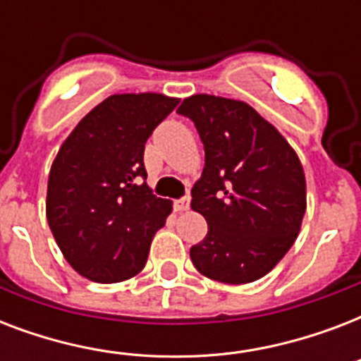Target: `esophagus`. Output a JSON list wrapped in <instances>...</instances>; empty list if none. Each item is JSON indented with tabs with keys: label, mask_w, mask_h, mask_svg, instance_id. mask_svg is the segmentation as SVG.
I'll return each mask as SVG.
<instances>
[{
	"label": "esophagus",
	"mask_w": 361,
	"mask_h": 361,
	"mask_svg": "<svg viewBox=\"0 0 361 361\" xmlns=\"http://www.w3.org/2000/svg\"><path fill=\"white\" fill-rule=\"evenodd\" d=\"M189 204H191V200H189V197H183L180 198V200H176L174 202V209L176 212H187L189 209Z\"/></svg>",
	"instance_id": "1"
}]
</instances>
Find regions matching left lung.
<instances>
[{
  "label": "left lung",
  "mask_w": 361,
  "mask_h": 361,
  "mask_svg": "<svg viewBox=\"0 0 361 361\" xmlns=\"http://www.w3.org/2000/svg\"><path fill=\"white\" fill-rule=\"evenodd\" d=\"M178 114L195 123L206 164L191 208L208 234L191 247L209 279L243 285L275 268L298 238L305 214V176L296 152L243 101L192 95Z\"/></svg>",
  "instance_id": "left-lung-1"
}]
</instances>
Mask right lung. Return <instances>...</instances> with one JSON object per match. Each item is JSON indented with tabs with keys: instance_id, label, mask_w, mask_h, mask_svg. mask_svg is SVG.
<instances>
[{
	"instance_id": "right-lung-1",
	"label": "right lung",
	"mask_w": 361,
	"mask_h": 361,
	"mask_svg": "<svg viewBox=\"0 0 361 361\" xmlns=\"http://www.w3.org/2000/svg\"><path fill=\"white\" fill-rule=\"evenodd\" d=\"M178 103L161 93L110 95L59 147L48 176L47 219L82 277L118 283L146 266L172 202L146 185L144 146Z\"/></svg>"
}]
</instances>
